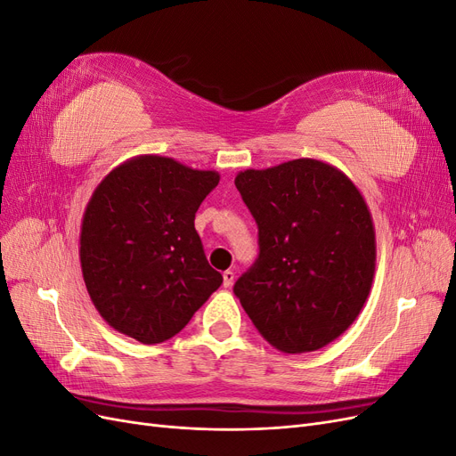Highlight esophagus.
Returning <instances> with one entry per match:
<instances>
[{
  "mask_svg": "<svg viewBox=\"0 0 456 456\" xmlns=\"http://www.w3.org/2000/svg\"><path fill=\"white\" fill-rule=\"evenodd\" d=\"M233 278H236V275H233V272L232 270H226L224 273H223V280H224V287H232L233 285Z\"/></svg>",
  "mask_w": 456,
  "mask_h": 456,
  "instance_id": "obj_1",
  "label": "esophagus"
}]
</instances>
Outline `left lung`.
I'll return each instance as SVG.
<instances>
[{"instance_id":"8db88e82","label":"left lung","mask_w":456,"mask_h":456,"mask_svg":"<svg viewBox=\"0 0 456 456\" xmlns=\"http://www.w3.org/2000/svg\"><path fill=\"white\" fill-rule=\"evenodd\" d=\"M236 188L258 224L260 253L233 293L280 352L327 346L360 315L375 278V224L362 191L312 158L240 171Z\"/></svg>"}]
</instances>
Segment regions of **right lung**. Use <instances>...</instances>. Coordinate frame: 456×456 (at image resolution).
Returning <instances> with one entry per match:
<instances>
[{
  "label": "right lung",
  "instance_id": "right-lung-1",
  "mask_svg": "<svg viewBox=\"0 0 456 456\" xmlns=\"http://www.w3.org/2000/svg\"><path fill=\"white\" fill-rule=\"evenodd\" d=\"M218 181L216 171L144 154L94 188L81 220V273L94 308L118 333L142 344L167 340L223 283L194 226Z\"/></svg>",
  "mask_w": 456,
  "mask_h": 456
}]
</instances>
